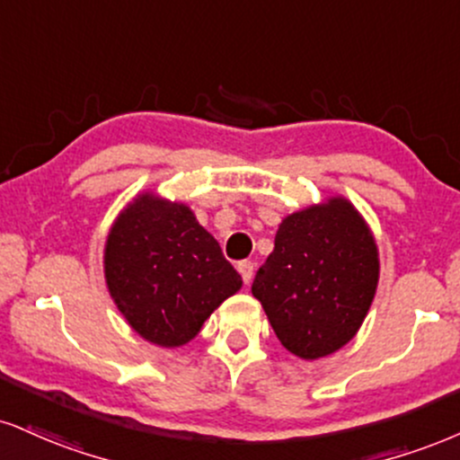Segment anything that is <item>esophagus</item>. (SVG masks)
Segmentation results:
<instances>
[{
	"label": "esophagus",
	"mask_w": 460,
	"mask_h": 460,
	"mask_svg": "<svg viewBox=\"0 0 460 460\" xmlns=\"http://www.w3.org/2000/svg\"><path fill=\"white\" fill-rule=\"evenodd\" d=\"M237 272L242 274V280L248 285L252 280V274H254V263L252 261H240L237 263Z\"/></svg>",
	"instance_id": "esophagus-1"
}]
</instances>
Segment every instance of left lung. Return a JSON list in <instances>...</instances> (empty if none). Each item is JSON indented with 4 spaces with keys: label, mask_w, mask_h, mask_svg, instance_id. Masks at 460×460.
Instances as JSON below:
<instances>
[{
    "label": "left lung",
    "mask_w": 460,
    "mask_h": 460,
    "mask_svg": "<svg viewBox=\"0 0 460 460\" xmlns=\"http://www.w3.org/2000/svg\"><path fill=\"white\" fill-rule=\"evenodd\" d=\"M377 280L373 235L358 209L336 197L280 223L272 254L254 274L252 296L283 347L317 359L356 336Z\"/></svg>",
    "instance_id": "8db88e82"
}]
</instances>
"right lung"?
<instances>
[{"label":"right lung","instance_id":"right-lung-1","mask_svg":"<svg viewBox=\"0 0 460 460\" xmlns=\"http://www.w3.org/2000/svg\"><path fill=\"white\" fill-rule=\"evenodd\" d=\"M104 276L119 313L143 339L180 347L242 287L218 242L181 203L141 195L104 248Z\"/></svg>","mask_w":460,"mask_h":460}]
</instances>
